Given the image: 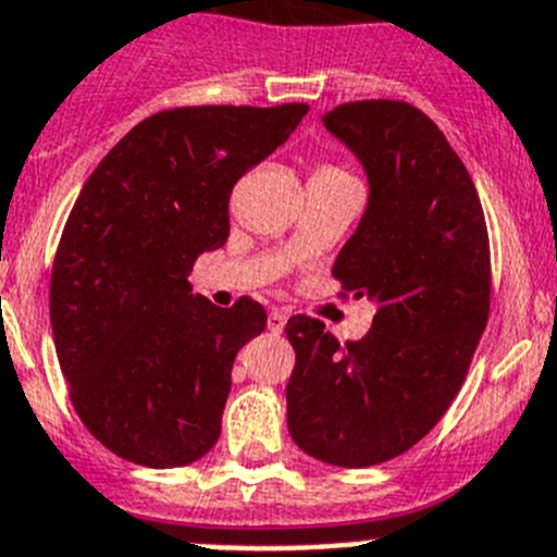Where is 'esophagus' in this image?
I'll return each mask as SVG.
<instances>
[{"mask_svg": "<svg viewBox=\"0 0 557 557\" xmlns=\"http://www.w3.org/2000/svg\"><path fill=\"white\" fill-rule=\"evenodd\" d=\"M284 325H287V314H284L282 309H273V312L268 314V329L273 331V334H282Z\"/></svg>", "mask_w": 557, "mask_h": 557, "instance_id": "34e87169", "label": "esophagus"}]
</instances>
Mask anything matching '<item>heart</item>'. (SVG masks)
I'll return each instance as SVG.
<instances>
[{"label": "heart", "mask_w": 557, "mask_h": 557, "mask_svg": "<svg viewBox=\"0 0 557 557\" xmlns=\"http://www.w3.org/2000/svg\"><path fill=\"white\" fill-rule=\"evenodd\" d=\"M314 176H348V178H354L348 171H345V168L334 165V162H325V165H320L318 171H314Z\"/></svg>", "instance_id": "1"}]
</instances>
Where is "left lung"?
Masks as SVG:
<instances>
[{"label":"left lung","mask_w":557,"mask_h":557,"mask_svg":"<svg viewBox=\"0 0 557 557\" xmlns=\"http://www.w3.org/2000/svg\"><path fill=\"white\" fill-rule=\"evenodd\" d=\"M364 165L370 203L334 262L372 329L339 345L325 323L287 320L295 445L334 467H372L433 431L456 400L488 323L492 257L472 176L447 137L408 101L367 99L323 115Z\"/></svg>","instance_id":"obj_1"}]
</instances>
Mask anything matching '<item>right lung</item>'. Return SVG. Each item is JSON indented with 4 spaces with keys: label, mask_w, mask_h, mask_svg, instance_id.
<instances>
[{
    "label": "right lung",
    "mask_w": 557,
    "mask_h": 557,
    "mask_svg": "<svg viewBox=\"0 0 557 557\" xmlns=\"http://www.w3.org/2000/svg\"><path fill=\"white\" fill-rule=\"evenodd\" d=\"M306 104L173 107L112 146L82 187L49 284L54 348L82 425L140 467L215 447L232 364L262 334L251 298L193 295L198 253L228 237V196L273 154Z\"/></svg>",
    "instance_id": "add662e5"
}]
</instances>
